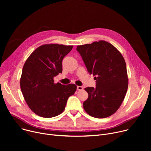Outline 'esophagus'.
Segmentation results:
<instances>
[{
	"label": "esophagus",
	"instance_id": "esophagus-1",
	"mask_svg": "<svg viewBox=\"0 0 151 151\" xmlns=\"http://www.w3.org/2000/svg\"><path fill=\"white\" fill-rule=\"evenodd\" d=\"M83 89V86H77V90L78 91H81Z\"/></svg>",
	"mask_w": 151,
	"mask_h": 151
}]
</instances>
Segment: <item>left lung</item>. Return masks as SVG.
<instances>
[{"label":"left lung","mask_w":151,"mask_h":151,"mask_svg":"<svg viewBox=\"0 0 151 151\" xmlns=\"http://www.w3.org/2000/svg\"><path fill=\"white\" fill-rule=\"evenodd\" d=\"M90 75L96 80V87L84 89L88 98L83 102L86 112L96 118L113 114L120 107L128 88L125 60L116 47L105 41L78 46Z\"/></svg>","instance_id":"left-lung-1"}]
</instances>
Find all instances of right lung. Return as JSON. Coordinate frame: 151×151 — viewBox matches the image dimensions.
Segmentation results:
<instances>
[{
  "instance_id": "1",
  "label": "right lung",
  "mask_w": 151,
  "mask_h": 151,
  "mask_svg": "<svg viewBox=\"0 0 151 151\" xmlns=\"http://www.w3.org/2000/svg\"><path fill=\"white\" fill-rule=\"evenodd\" d=\"M73 46L45 45L30 54L22 68L21 89L27 104L37 115L52 117L65 109L68 99L76 90L73 84H54V77L62 72L63 59Z\"/></svg>"
}]
</instances>
